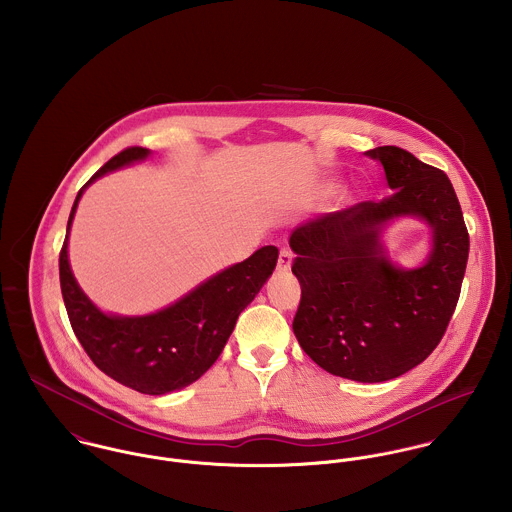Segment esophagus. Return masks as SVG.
Segmentation results:
<instances>
[{"instance_id":"esophagus-1","label":"esophagus","mask_w":512,"mask_h":512,"mask_svg":"<svg viewBox=\"0 0 512 512\" xmlns=\"http://www.w3.org/2000/svg\"><path fill=\"white\" fill-rule=\"evenodd\" d=\"M293 252L290 248H282L280 256H278V270L280 272H288L292 266Z\"/></svg>"}]
</instances>
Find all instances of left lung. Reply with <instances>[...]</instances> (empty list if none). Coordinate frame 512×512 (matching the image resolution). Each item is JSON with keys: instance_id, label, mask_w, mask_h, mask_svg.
Here are the masks:
<instances>
[{"instance_id": "obj_1", "label": "left lung", "mask_w": 512, "mask_h": 512, "mask_svg": "<svg viewBox=\"0 0 512 512\" xmlns=\"http://www.w3.org/2000/svg\"><path fill=\"white\" fill-rule=\"evenodd\" d=\"M384 167L392 195L297 226L292 272L301 286L293 333L335 376L384 382L426 361L455 311L469 232L447 175L396 146L366 151ZM402 214L428 219L435 250L416 271L389 264L379 224Z\"/></svg>"}]
</instances>
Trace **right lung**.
<instances>
[{
	"instance_id": "add662e5",
	"label": "right lung",
	"mask_w": 512,
	"mask_h": 512,
	"mask_svg": "<svg viewBox=\"0 0 512 512\" xmlns=\"http://www.w3.org/2000/svg\"><path fill=\"white\" fill-rule=\"evenodd\" d=\"M149 149H122L78 191L59 254L61 292L76 339L104 374L142 394L159 396L189 386L219 359L240 311L256 297L278 262L276 246H262L248 260L226 268L175 305L146 317L104 315L78 288L67 244L82 191L98 177L147 157Z\"/></svg>"
}]
</instances>
